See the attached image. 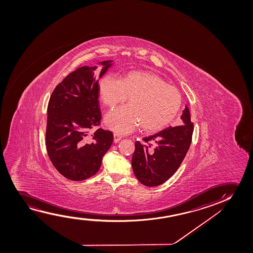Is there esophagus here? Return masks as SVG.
<instances>
[{
    "instance_id": "esophagus-1",
    "label": "esophagus",
    "mask_w": 253,
    "mask_h": 253,
    "mask_svg": "<svg viewBox=\"0 0 253 253\" xmlns=\"http://www.w3.org/2000/svg\"><path fill=\"white\" fill-rule=\"evenodd\" d=\"M114 142H118L122 139L121 135H119L118 133H114Z\"/></svg>"
}]
</instances>
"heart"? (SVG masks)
I'll return each instance as SVG.
<instances>
[{
    "label": "heart",
    "instance_id": "obj_1",
    "mask_svg": "<svg viewBox=\"0 0 253 253\" xmlns=\"http://www.w3.org/2000/svg\"><path fill=\"white\" fill-rule=\"evenodd\" d=\"M102 103L109 108L125 102L128 105L116 108L104 118L108 128L128 133L138 125L145 131H157L173 121L181 105V95L176 88L154 73L131 71L121 79L105 75L98 84Z\"/></svg>",
    "mask_w": 253,
    "mask_h": 253
}]
</instances>
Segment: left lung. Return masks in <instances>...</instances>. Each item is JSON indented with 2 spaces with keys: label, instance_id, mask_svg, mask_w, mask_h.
I'll return each mask as SVG.
<instances>
[{
  "label": "left lung",
  "instance_id": "8db88e82",
  "mask_svg": "<svg viewBox=\"0 0 253 253\" xmlns=\"http://www.w3.org/2000/svg\"><path fill=\"white\" fill-rule=\"evenodd\" d=\"M180 118L181 125L146 136L143 143L135 142L132 168L137 180L147 187L159 186L169 180L187 155L194 131L188 108Z\"/></svg>",
  "mask_w": 253,
  "mask_h": 253
}]
</instances>
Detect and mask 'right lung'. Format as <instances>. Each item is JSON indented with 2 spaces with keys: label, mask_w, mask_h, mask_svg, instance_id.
<instances>
[{
  "label": "right lung",
  "mask_w": 253,
  "mask_h": 253,
  "mask_svg": "<svg viewBox=\"0 0 253 253\" xmlns=\"http://www.w3.org/2000/svg\"><path fill=\"white\" fill-rule=\"evenodd\" d=\"M104 67L100 77L111 66ZM96 66H80L69 73L52 91L47 106L45 145L49 159L63 176L83 180L97 173L102 158L113 142L110 130L97 128L101 123Z\"/></svg>",
  "instance_id": "1"
}]
</instances>
